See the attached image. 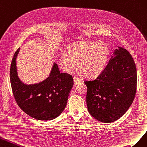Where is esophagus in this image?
Masks as SVG:
<instances>
[{"label": "esophagus", "mask_w": 147, "mask_h": 147, "mask_svg": "<svg viewBox=\"0 0 147 147\" xmlns=\"http://www.w3.org/2000/svg\"><path fill=\"white\" fill-rule=\"evenodd\" d=\"M81 82V81L78 78H76V77L74 78V86L78 85V84H79Z\"/></svg>", "instance_id": "obj_1"}]
</instances>
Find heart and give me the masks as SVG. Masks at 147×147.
Returning <instances> with one entry per match:
<instances>
[{"label": "heart", "mask_w": 147, "mask_h": 147, "mask_svg": "<svg viewBox=\"0 0 147 147\" xmlns=\"http://www.w3.org/2000/svg\"><path fill=\"white\" fill-rule=\"evenodd\" d=\"M109 49L103 42L81 41L74 43L60 57L61 65L71 72L78 63L79 71L87 78H95L105 68Z\"/></svg>", "instance_id": "1"}]
</instances>
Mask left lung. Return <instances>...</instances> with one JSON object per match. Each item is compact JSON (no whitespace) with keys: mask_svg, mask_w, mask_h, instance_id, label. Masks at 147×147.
<instances>
[{"mask_svg":"<svg viewBox=\"0 0 147 147\" xmlns=\"http://www.w3.org/2000/svg\"><path fill=\"white\" fill-rule=\"evenodd\" d=\"M115 49L106 68L95 79L85 81L88 111L105 123L119 119L132 103L136 93L137 69L131 54Z\"/></svg>","mask_w":147,"mask_h":147,"instance_id":"1","label":"left lung"}]
</instances>
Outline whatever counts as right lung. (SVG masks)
<instances>
[{
	"label": "right lung",
	"instance_id": "right-lung-1",
	"mask_svg": "<svg viewBox=\"0 0 147 147\" xmlns=\"http://www.w3.org/2000/svg\"><path fill=\"white\" fill-rule=\"evenodd\" d=\"M20 50V48L15 53L10 71L11 89L16 103L33 118L41 121L55 119L66 106L74 84L72 76L61 73L58 65L53 62L45 79L31 84H25L18 76L16 66Z\"/></svg>",
	"mask_w": 147,
	"mask_h": 147
}]
</instances>
